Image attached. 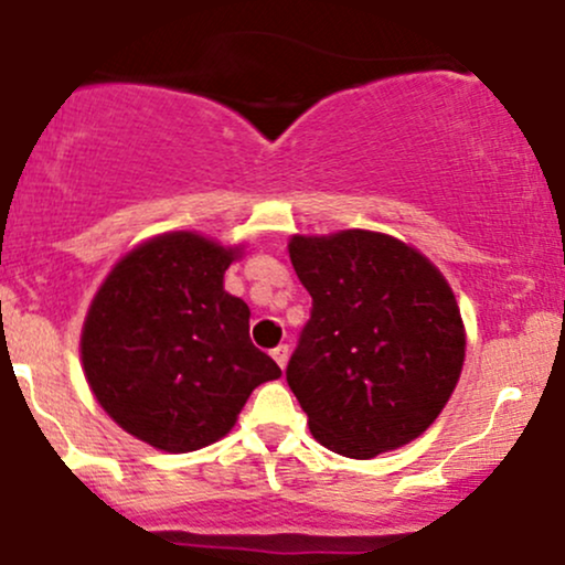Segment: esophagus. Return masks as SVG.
<instances>
[{"label": "esophagus", "instance_id": "1", "mask_svg": "<svg viewBox=\"0 0 565 565\" xmlns=\"http://www.w3.org/2000/svg\"><path fill=\"white\" fill-rule=\"evenodd\" d=\"M270 355H274V361L278 366H287V361H289V345H278V348H274L270 350Z\"/></svg>", "mask_w": 565, "mask_h": 565}]
</instances>
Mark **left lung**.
I'll use <instances>...</instances> for the list:
<instances>
[{
    "mask_svg": "<svg viewBox=\"0 0 565 565\" xmlns=\"http://www.w3.org/2000/svg\"><path fill=\"white\" fill-rule=\"evenodd\" d=\"M289 257L313 308L287 382L316 440L369 459L425 433L465 361L457 300L436 265L372 231L295 236Z\"/></svg>",
    "mask_w": 565,
    "mask_h": 565,
    "instance_id": "left-lung-1",
    "label": "left lung"
}]
</instances>
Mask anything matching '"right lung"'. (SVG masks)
Segmentation results:
<instances>
[{"label": "right lung", "instance_id": "add662e5", "mask_svg": "<svg viewBox=\"0 0 565 565\" xmlns=\"http://www.w3.org/2000/svg\"><path fill=\"white\" fill-rule=\"evenodd\" d=\"M236 257L196 233H167L116 263L82 332L97 404L161 451L215 444L281 369L249 340V308L223 289Z\"/></svg>", "mask_w": 565, "mask_h": 565}]
</instances>
